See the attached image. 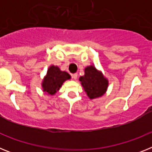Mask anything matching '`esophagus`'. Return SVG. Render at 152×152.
I'll return each mask as SVG.
<instances>
[{"label": "esophagus", "mask_w": 152, "mask_h": 152, "mask_svg": "<svg viewBox=\"0 0 152 152\" xmlns=\"http://www.w3.org/2000/svg\"><path fill=\"white\" fill-rule=\"evenodd\" d=\"M72 78L75 79V80H76V79L77 78V73L72 74Z\"/></svg>", "instance_id": "34e87169"}]
</instances>
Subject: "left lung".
<instances>
[{"instance_id": "obj_1", "label": "left lung", "mask_w": 152, "mask_h": 152, "mask_svg": "<svg viewBox=\"0 0 152 152\" xmlns=\"http://www.w3.org/2000/svg\"><path fill=\"white\" fill-rule=\"evenodd\" d=\"M79 80L90 100L101 97L109 86L108 79L93 64L84 68V75L79 77Z\"/></svg>"}]
</instances>
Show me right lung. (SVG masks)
<instances>
[{
  "label": "right lung",
  "mask_w": 152,
  "mask_h": 152,
  "mask_svg": "<svg viewBox=\"0 0 152 152\" xmlns=\"http://www.w3.org/2000/svg\"><path fill=\"white\" fill-rule=\"evenodd\" d=\"M71 79V75L66 72L61 71L58 66L52 64L47 70V73L42 81V88L48 95H55L59 91L64 81Z\"/></svg>",
  "instance_id": "1"
}]
</instances>
